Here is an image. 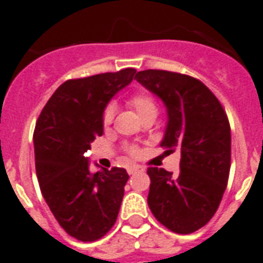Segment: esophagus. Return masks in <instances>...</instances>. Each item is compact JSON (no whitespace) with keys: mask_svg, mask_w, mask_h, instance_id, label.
I'll return each mask as SVG.
<instances>
[{"mask_svg":"<svg viewBox=\"0 0 263 263\" xmlns=\"http://www.w3.org/2000/svg\"><path fill=\"white\" fill-rule=\"evenodd\" d=\"M142 172H145V169H143L142 166L139 165H132L128 167V173L129 175H135V173H142Z\"/></svg>","mask_w":263,"mask_h":263,"instance_id":"34e87169","label":"esophagus"}]
</instances>
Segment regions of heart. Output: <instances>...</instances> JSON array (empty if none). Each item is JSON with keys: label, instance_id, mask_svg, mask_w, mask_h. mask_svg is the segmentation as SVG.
Instances as JSON below:
<instances>
[{"label": "heart", "instance_id": "1", "mask_svg": "<svg viewBox=\"0 0 263 263\" xmlns=\"http://www.w3.org/2000/svg\"><path fill=\"white\" fill-rule=\"evenodd\" d=\"M129 107H131L135 114L139 117V120L142 118H146V117H156L158 115V105L155 103V100L148 94H137L129 100ZM112 118H114V111H112V107H107L103 114V124L104 126H109V124L112 122ZM129 154H137V148L135 146H131L129 148Z\"/></svg>", "mask_w": 263, "mask_h": 263}]
</instances>
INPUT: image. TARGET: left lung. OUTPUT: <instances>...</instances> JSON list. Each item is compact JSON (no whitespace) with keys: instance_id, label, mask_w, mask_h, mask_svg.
Returning a JSON list of instances; mask_svg holds the SVG:
<instances>
[{"instance_id":"8db88e82","label":"left lung","mask_w":263,"mask_h":263,"mask_svg":"<svg viewBox=\"0 0 263 263\" xmlns=\"http://www.w3.org/2000/svg\"><path fill=\"white\" fill-rule=\"evenodd\" d=\"M165 104L167 122L160 146L180 149L177 175L149 167L148 204L155 218L177 234L204 227L220 205L231 166V129L220 101L190 76L143 70L135 76Z\"/></svg>"}]
</instances>
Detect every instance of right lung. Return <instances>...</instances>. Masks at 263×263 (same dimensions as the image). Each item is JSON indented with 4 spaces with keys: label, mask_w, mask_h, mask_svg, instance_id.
Instances as JSON below:
<instances>
[{
    "label": "right lung",
    "mask_w": 263,
    "mask_h": 263,
    "mask_svg": "<svg viewBox=\"0 0 263 263\" xmlns=\"http://www.w3.org/2000/svg\"><path fill=\"white\" fill-rule=\"evenodd\" d=\"M135 73L124 69L65 81L35 126V166L43 198L60 227L83 242L104 237L120 213L128 173L122 167L91 173L84 154L103 135V114L111 98Z\"/></svg>",
    "instance_id": "obj_1"
}]
</instances>
